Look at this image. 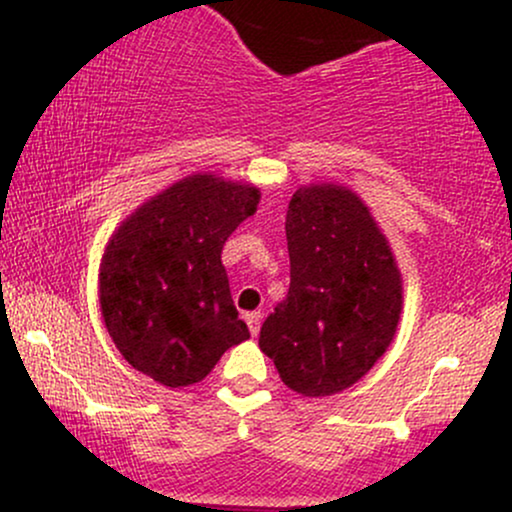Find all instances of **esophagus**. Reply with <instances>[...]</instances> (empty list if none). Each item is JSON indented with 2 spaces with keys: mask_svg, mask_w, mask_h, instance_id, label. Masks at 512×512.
<instances>
[{
  "mask_svg": "<svg viewBox=\"0 0 512 512\" xmlns=\"http://www.w3.org/2000/svg\"><path fill=\"white\" fill-rule=\"evenodd\" d=\"M245 322H248L252 337H257V334H260V325H262V313H260V310H255V313H248V315H245Z\"/></svg>",
  "mask_w": 512,
  "mask_h": 512,
  "instance_id": "obj_1",
  "label": "esophagus"
}]
</instances>
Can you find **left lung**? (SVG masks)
<instances>
[{
    "label": "left lung",
    "instance_id": "8db88e82",
    "mask_svg": "<svg viewBox=\"0 0 512 512\" xmlns=\"http://www.w3.org/2000/svg\"><path fill=\"white\" fill-rule=\"evenodd\" d=\"M286 243L291 286L264 320L260 349L298 395H337L395 339L402 274L363 199L334 182L293 192Z\"/></svg>",
    "mask_w": 512,
    "mask_h": 512
}]
</instances>
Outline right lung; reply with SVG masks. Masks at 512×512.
Segmentation results:
<instances>
[{"mask_svg": "<svg viewBox=\"0 0 512 512\" xmlns=\"http://www.w3.org/2000/svg\"><path fill=\"white\" fill-rule=\"evenodd\" d=\"M257 204L260 187L195 173L115 228L98 272V301L129 366L163 387H187L250 337L221 250Z\"/></svg>", "mask_w": 512, "mask_h": 512, "instance_id": "1", "label": "right lung"}]
</instances>
